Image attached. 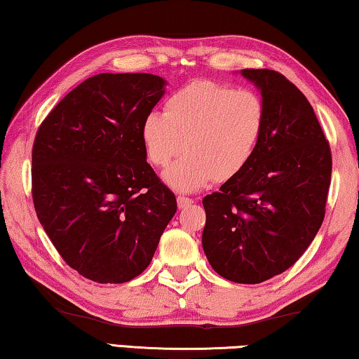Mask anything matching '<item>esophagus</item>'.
<instances>
[{
  "label": "esophagus",
  "mask_w": 359,
  "mask_h": 359,
  "mask_svg": "<svg viewBox=\"0 0 359 359\" xmlns=\"http://www.w3.org/2000/svg\"><path fill=\"white\" fill-rule=\"evenodd\" d=\"M193 204V199L191 198H187V196H179L177 198V205L179 209H185L188 205Z\"/></svg>",
  "instance_id": "obj_1"
}]
</instances>
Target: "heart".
Returning a JSON list of instances; mask_svg holds the SVG:
<instances>
[{
  "label": "heart",
  "instance_id": "b5f03b06",
  "mask_svg": "<svg viewBox=\"0 0 359 359\" xmlns=\"http://www.w3.org/2000/svg\"><path fill=\"white\" fill-rule=\"evenodd\" d=\"M264 123L258 93L194 81L169 96L165 112L144 118L141 135L149 161L158 168H166L185 149L187 155L165 172V182L177 191H198L214 179L236 177L248 165Z\"/></svg>",
  "mask_w": 359,
  "mask_h": 359
}]
</instances>
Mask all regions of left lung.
I'll use <instances>...</instances> for the list:
<instances>
[{"label":"left lung","instance_id":"1","mask_svg":"<svg viewBox=\"0 0 359 359\" xmlns=\"http://www.w3.org/2000/svg\"><path fill=\"white\" fill-rule=\"evenodd\" d=\"M266 107L252 160L203 199V248L217 274L261 283L293 266L323 223L331 149L311 102L280 72L242 69Z\"/></svg>","mask_w":359,"mask_h":359}]
</instances>
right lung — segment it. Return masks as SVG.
<instances>
[{"label": "right lung", "mask_w": 359, "mask_h": 359, "mask_svg": "<svg viewBox=\"0 0 359 359\" xmlns=\"http://www.w3.org/2000/svg\"><path fill=\"white\" fill-rule=\"evenodd\" d=\"M165 85L145 72L93 76L36 133V215L66 264L88 280L123 283L142 274L177 210L141 135Z\"/></svg>", "instance_id": "obj_1"}]
</instances>
